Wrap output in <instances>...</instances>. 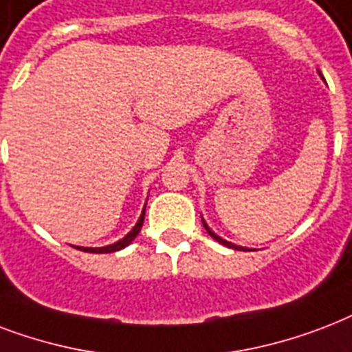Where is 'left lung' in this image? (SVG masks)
Segmentation results:
<instances>
[{
  "instance_id": "8db88e82",
  "label": "left lung",
  "mask_w": 352,
  "mask_h": 352,
  "mask_svg": "<svg viewBox=\"0 0 352 352\" xmlns=\"http://www.w3.org/2000/svg\"><path fill=\"white\" fill-rule=\"evenodd\" d=\"M201 224H204V228H206V231H207V233H209V235L213 236L214 241H217V242H220V244H224V246L231 248V250H241V252H250V250H248V248L236 246V244H233V242L226 241V239H222V236H219V235H217V233H214V231L211 230V228H209V226L206 224V220H204V219H201Z\"/></svg>"
}]
</instances>
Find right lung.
<instances>
[{"label": "right lung", "instance_id": "add662e5", "mask_svg": "<svg viewBox=\"0 0 352 352\" xmlns=\"http://www.w3.org/2000/svg\"><path fill=\"white\" fill-rule=\"evenodd\" d=\"M146 207V204H145ZM145 207H143V211H141V217H139V220L135 222V226H133L132 230H130V233H126V235L122 236V239H119L117 242H113V244H108V246H102V248H84V246H75L78 248L80 252H88V253H113V252H119V250H122V248H126L130 242L138 236V233L141 231V226H143V220H145Z\"/></svg>", "mask_w": 352, "mask_h": 352}]
</instances>
